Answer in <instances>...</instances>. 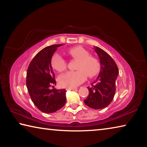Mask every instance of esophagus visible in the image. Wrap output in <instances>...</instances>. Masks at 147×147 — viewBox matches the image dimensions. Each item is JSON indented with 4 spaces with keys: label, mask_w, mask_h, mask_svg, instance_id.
I'll list each match as a JSON object with an SVG mask.
<instances>
[{
    "label": "esophagus",
    "mask_w": 147,
    "mask_h": 147,
    "mask_svg": "<svg viewBox=\"0 0 147 147\" xmlns=\"http://www.w3.org/2000/svg\"><path fill=\"white\" fill-rule=\"evenodd\" d=\"M76 89V88H67L66 90H75Z\"/></svg>",
    "instance_id": "1"
}]
</instances>
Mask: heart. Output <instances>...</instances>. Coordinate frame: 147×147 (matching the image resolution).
Instances as JSON below:
<instances>
[{
  "label": "heart",
  "mask_w": 147,
  "mask_h": 147,
  "mask_svg": "<svg viewBox=\"0 0 147 147\" xmlns=\"http://www.w3.org/2000/svg\"><path fill=\"white\" fill-rule=\"evenodd\" d=\"M68 54L73 58L78 59L76 71H67L61 74L58 78L60 86L66 88H76L86 80V76L93 77L98 73L99 65L96 59L91 56L82 47L76 46L69 49ZM53 69L58 72L63 71L67 63L63 57L58 54H54L51 59Z\"/></svg>",
  "instance_id": "heart-1"
}]
</instances>
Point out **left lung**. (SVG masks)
<instances>
[{"mask_svg": "<svg viewBox=\"0 0 147 147\" xmlns=\"http://www.w3.org/2000/svg\"><path fill=\"white\" fill-rule=\"evenodd\" d=\"M94 51L100 59V70L96 80L88 87L89 94L84 102L90 108L99 109L106 108L113 100L119 69L112 58L104 50L94 47Z\"/></svg>", "mask_w": 147, "mask_h": 147, "instance_id": "8db88e82", "label": "left lung"}]
</instances>
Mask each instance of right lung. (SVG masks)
<instances>
[{
	"label": "right lung",
	"mask_w": 147,
	"mask_h": 147,
	"mask_svg": "<svg viewBox=\"0 0 147 147\" xmlns=\"http://www.w3.org/2000/svg\"><path fill=\"white\" fill-rule=\"evenodd\" d=\"M63 45L47 47L34 56L26 72V87L34 105L42 112L54 113L66 102V90L50 89L56 84L51 59L57 48Z\"/></svg>",
	"instance_id": "right-lung-1"
}]
</instances>
